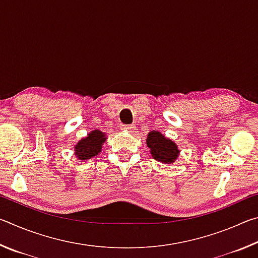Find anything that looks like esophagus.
Wrapping results in <instances>:
<instances>
[{
	"label": "esophagus",
	"mask_w": 258,
	"mask_h": 258,
	"mask_svg": "<svg viewBox=\"0 0 258 258\" xmlns=\"http://www.w3.org/2000/svg\"><path fill=\"white\" fill-rule=\"evenodd\" d=\"M121 128L125 131H128V132H132L135 127H134V125H121Z\"/></svg>",
	"instance_id": "obj_1"
}]
</instances>
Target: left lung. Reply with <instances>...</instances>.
<instances>
[{
    "mask_svg": "<svg viewBox=\"0 0 258 258\" xmlns=\"http://www.w3.org/2000/svg\"><path fill=\"white\" fill-rule=\"evenodd\" d=\"M147 146L150 148L151 156L160 163H173L178 156L175 143L156 131L148 134Z\"/></svg>",
    "mask_w": 258,
    "mask_h": 258,
    "instance_id": "8db88e82",
    "label": "left lung"
}]
</instances>
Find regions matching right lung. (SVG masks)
<instances>
[{
	"label": "right lung",
	"mask_w": 258,
	"mask_h": 258,
	"mask_svg": "<svg viewBox=\"0 0 258 258\" xmlns=\"http://www.w3.org/2000/svg\"><path fill=\"white\" fill-rule=\"evenodd\" d=\"M104 141H106V138L101 131H92L75 146V156L78 157L80 160L90 159L91 157L97 156L101 151Z\"/></svg>",
	"instance_id": "obj_1"
}]
</instances>
